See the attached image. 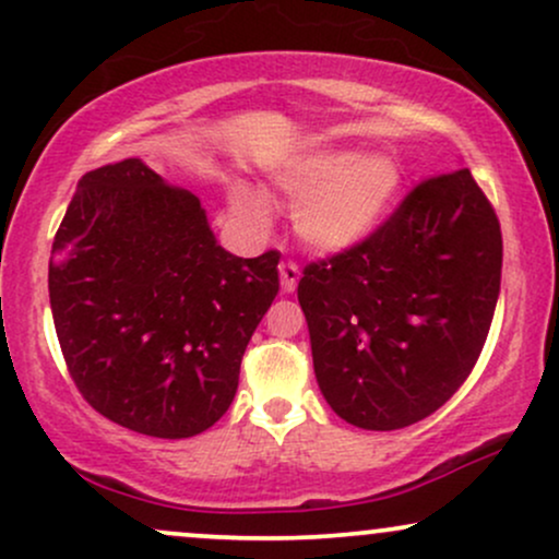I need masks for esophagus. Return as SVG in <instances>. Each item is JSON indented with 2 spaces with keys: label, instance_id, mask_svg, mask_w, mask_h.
<instances>
[{
  "label": "esophagus",
  "instance_id": "obj_1",
  "mask_svg": "<svg viewBox=\"0 0 559 559\" xmlns=\"http://www.w3.org/2000/svg\"><path fill=\"white\" fill-rule=\"evenodd\" d=\"M281 288H284L286 294H292L294 288L299 284V267L297 262H281Z\"/></svg>",
  "mask_w": 559,
  "mask_h": 559
}]
</instances>
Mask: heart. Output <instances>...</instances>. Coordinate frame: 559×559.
<instances>
[{"instance_id": "b5f03b06", "label": "heart", "mask_w": 559, "mask_h": 559, "mask_svg": "<svg viewBox=\"0 0 559 559\" xmlns=\"http://www.w3.org/2000/svg\"><path fill=\"white\" fill-rule=\"evenodd\" d=\"M273 181L294 200V228L305 245L320 252H348L385 226L406 174L390 153L318 147L281 166ZM231 203L252 224L267 221L265 198L252 187H237Z\"/></svg>"}]
</instances>
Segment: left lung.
<instances>
[{
  "mask_svg": "<svg viewBox=\"0 0 559 559\" xmlns=\"http://www.w3.org/2000/svg\"><path fill=\"white\" fill-rule=\"evenodd\" d=\"M500 271V224L468 169L421 181L365 245L307 265L297 297L328 406L374 432L435 414L479 359Z\"/></svg>",
  "mask_w": 559,
  "mask_h": 559,
  "instance_id": "1",
  "label": "left lung"
}]
</instances>
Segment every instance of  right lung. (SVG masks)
<instances>
[{"instance_id":"obj_1","label":"right lung","mask_w":559,"mask_h":559,"mask_svg":"<svg viewBox=\"0 0 559 559\" xmlns=\"http://www.w3.org/2000/svg\"><path fill=\"white\" fill-rule=\"evenodd\" d=\"M278 252H226L192 192L124 158L87 171L49 260V301L83 399L132 432L181 440L231 406Z\"/></svg>"}]
</instances>
